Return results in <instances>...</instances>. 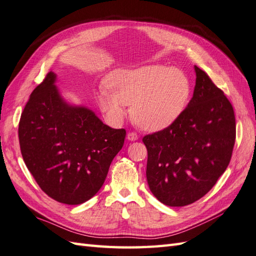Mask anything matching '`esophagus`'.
Segmentation results:
<instances>
[{
    "instance_id": "obj_1",
    "label": "esophagus",
    "mask_w": 256,
    "mask_h": 256,
    "mask_svg": "<svg viewBox=\"0 0 256 256\" xmlns=\"http://www.w3.org/2000/svg\"><path fill=\"white\" fill-rule=\"evenodd\" d=\"M126 138H128V140L135 142V140H138V135H137V134H136V133H134V132H130V133H128V134Z\"/></svg>"
}]
</instances>
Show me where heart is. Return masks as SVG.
<instances>
[{"label": "heart", "instance_id": "b5f03b06", "mask_svg": "<svg viewBox=\"0 0 256 256\" xmlns=\"http://www.w3.org/2000/svg\"><path fill=\"white\" fill-rule=\"evenodd\" d=\"M110 90L98 92V108L112 124H120L130 112L137 126L148 132H159L178 121L190 97L187 76L164 64H144L118 69L106 78Z\"/></svg>", "mask_w": 256, "mask_h": 256}]
</instances>
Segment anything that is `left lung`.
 Here are the masks:
<instances>
[{"label": "left lung", "instance_id": "8db88e82", "mask_svg": "<svg viewBox=\"0 0 256 256\" xmlns=\"http://www.w3.org/2000/svg\"><path fill=\"white\" fill-rule=\"evenodd\" d=\"M194 95L173 126L142 138L150 192L163 204L184 206L211 190L225 172L236 140L230 102L194 66Z\"/></svg>", "mask_w": 256, "mask_h": 256}]
</instances>
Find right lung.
<instances>
[{
  "label": "right lung",
  "mask_w": 256,
  "mask_h": 256,
  "mask_svg": "<svg viewBox=\"0 0 256 256\" xmlns=\"http://www.w3.org/2000/svg\"><path fill=\"white\" fill-rule=\"evenodd\" d=\"M56 81L50 71L31 93L19 122V144L26 166L45 194L64 204H81L102 188L126 132L66 100Z\"/></svg>",
  "instance_id": "1"
}]
</instances>
